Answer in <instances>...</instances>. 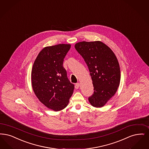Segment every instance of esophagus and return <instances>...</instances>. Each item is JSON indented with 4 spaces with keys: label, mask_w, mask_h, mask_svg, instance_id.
<instances>
[{
    "label": "esophagus",
    "mask_w": 149,
    "mask_h": 149,
    "mask_svg": "<svg viewBox=\"0 0 149 149\" xmlns=\"http://www.w3.org/2000/svg\"><path fill=\"white\" fill-rule=\"evenodd\" d=\"M80 83H77L75 84V88H76V89H79V87H80Z\"/></svg>",
    "instance_id": "1"
}]
</instances>
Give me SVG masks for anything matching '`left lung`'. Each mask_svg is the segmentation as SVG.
<instances>
[{
	"instance_id": "left-lung-1",
	"label": "left lung",
	"mask_w": 149,
	"mask_h": 149,
	"mask_svg": "<svg viewBox=\"0 0 149 149\" xmlns=\"http://www.w3.org/2000/svg\"><path fill=\"white\" fill-rule=\"evenodd\" d=\"M89 70L94 94L89 97L95 107H104L118 90L120 82V69L112 50L100 41L81 42L75 45Z\"/></svg>"
}]
</instances>
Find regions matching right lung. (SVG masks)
<instances>
[{
    "label": "right lung",
    "mask_w": 149,
    "mask_h": 149,
    "mask_svg": "<svg viewBox=\"0 0 149 149\" xmlns=\"http://www.w3.org/2000/svg\"><path fill=\"white\" fill-rule=\"evenodd\" d=\"M70 44H60L43 48L31 70L33 90L39 100L55 111L65 108L74 89L63 67Z\"/></svg>",
    "instance_id": "1"
}]
</instances>
